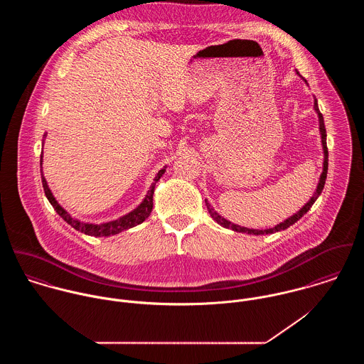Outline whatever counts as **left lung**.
<instances>
[{
	"label": "left lung",
	"instance_id": "obj_1",
	"mask_svg": "<svg viewBox=\"0 0 364 364\" xmlns=\"http://www.w3.org/2000/svg\"><path fill=\"white\" fill-rule=\"evenodd\" d=\"M314 107H315V110H316V113H318V117H319V132H321V139H322V147H323V171H322V173H321V178H319V183H318V186H316V191H315V193H314V196H312L311 199H310V202L306 205V206H303V208H300V211H297L296 214H293L291 217H289L287 220H284L283 223H280V224H277L276 227H273V228H267V230H252V228H245V227H240V225H237V224H232L231 221H228V220H225V218H223L221 215H218L213 208H210V205H208V202H206V206H208V213H210V215L213 217V220H215L220 225H223V227H225V228H231V230H234V231H237V232H248V234H254V235H263V234H273V232H276V231H282V230H286V228H289L290 225H293L294 223H297L310 208H312V205L315 203V200L318 199V196L322 193V189H323V185H325V181H326V173H328V147H326V130H325V124H323V116H322V113L319 112V107H318V102H316V100L314 101Z\"/></svg>",
	"mask_w": 364,
	"mask_h": 364
}]
</instances>
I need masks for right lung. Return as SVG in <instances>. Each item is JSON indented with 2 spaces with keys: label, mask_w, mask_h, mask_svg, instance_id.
Segmentation results:
<instances>
[{
  "label": "right lung",
  "mask_w": 364,
  "mask_h": 364,
  "mask_svg": "<svg viewBox=\"0 0 364 364\" xmlns=\"http://www.w3.org/2000/svg\"><path fill=\"white\" fill-rule=\"evenodd\" d=\"M46 136V134H45ZM42 158V156H41ZM41 164H42V159H41ZM165 172V169H161L158 173H156V179L154 182L151 183V188L147 193V196L144 198L143 203L133 210L132 213H129L127 215L119 218V220H114V221H109V223H105V224H85V223H81L75 218H73L64 208H61L55 199L53 198L52 192L48 186V182L43 176V172L41 169V173H42V183H43V189H45V195L48 198V200L50 202L54 210L57 211V214L60 217H63L64 221H67L73 228H75L77 231H81L87 235H92V237H109V235H114V234H119L124 230H129L132 227H136L137 224H141L151 213L153 210V195H154V189H156V183L159 181V178L162 176V173Z\"/></svg>",
  "instance_id": "1"
}]
</instances>
